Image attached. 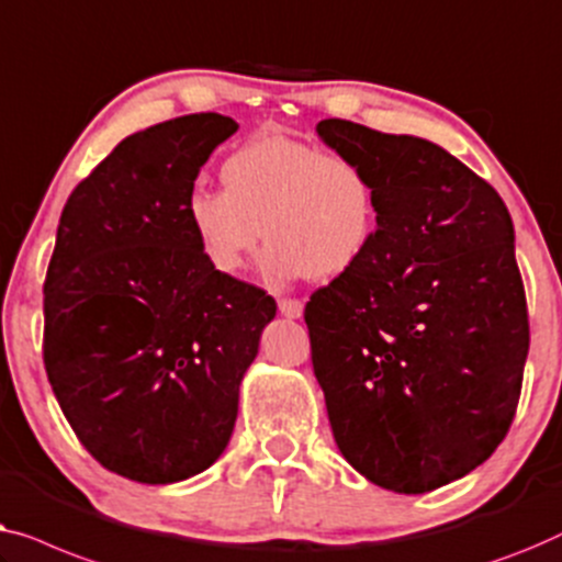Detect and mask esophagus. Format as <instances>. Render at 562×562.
Wrapping results in <instances>:
<instances>
[{
  "label": "esophagus",
  "instance_id": "obj_1",
  "mask_svg": "<svg viewBox=\"0 0 562 562\" xmlns=\"http://www.w3.org/2000/svg\"><path fill=\"white\" fill-rule=\"evenodd\" d=\"M278 307H280V313L284 315V318H300V315H303V303H300V300H295V297H282Z\"/></svg>",
  "mask_w": 562,
  "mask_h": 562
}]
</instances>
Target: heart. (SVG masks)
<instances>
[{"label": "heart", "mask_w": 562, "mask_h": 562, "mask_svg": "<svg viewBox=\"0 0 562 562\" xmlns=\"http://www.w3.org/2000/svg\"><path fill=\"white\" fill-rule=\"evenodd\" d=\"M221 183L224 191L195 188L186 216L203 257L224 274L244 270L267 239L265 270L272 280H336L374 241L379 191L353 157L262 134L226 157Z\"/></svg>", "instance_id": "1"}]
</instances>
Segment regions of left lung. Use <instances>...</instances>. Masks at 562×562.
<instances>
[{
  "instance_id": "8db88e82",
  "label": "left lung",
  "mask_w": 562,
  "mask_h": 562,
  "mask_svg": "<svg viewBox=\"0 0 562 562\" xmlns=\"http://www.w3.org/2000/svg\"><path fill=\"white\" fill-rule=\"evenodd\" d=\"M374 178L361 262L305 305L336 446L371 484L425 494L494 453L529 351L515 226L499 193L428 139L323 120Z\"/></svg>"
}]
</instances>
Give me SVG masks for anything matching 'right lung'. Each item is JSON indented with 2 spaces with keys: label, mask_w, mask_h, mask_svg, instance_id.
Masks as SVG:
<instances>
[{
  "label": "right lung",
  "mask_w": 562,
  "mask_h": 562,
  "mask_svg": "<svg viewBox=\"0 0 562 562\" xmlns=\"http://www.w3.org/2000/svg\"><path fill=\"white\" fill-rule=\"evenodd\" d=\"M232 116L130 134L70 193L43 288V361L83 448L124 479L176 484L224 453L244 371L278 313L213 270L186 216Z\"/></svg>",
  "instance_id": "1"
}]
</instances>
